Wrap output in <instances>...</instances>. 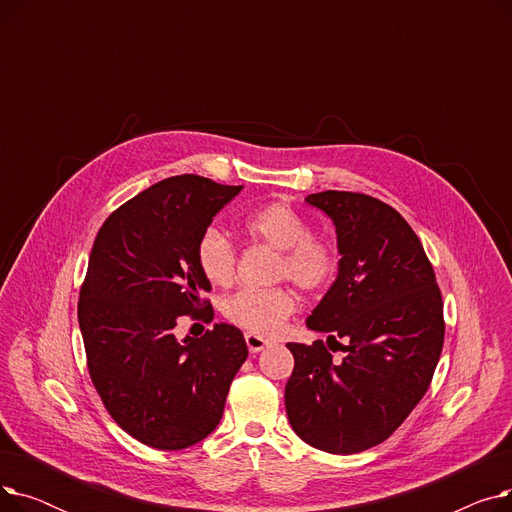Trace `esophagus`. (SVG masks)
<instances>
[{"instance_id":"34e87169","label":"esophagus","mask_w":512,"mask_h":512,"mask_svg":"<svg viewBox=\"0 0 512 512\" xmlns=\"http://www.w3.org/2000/svg\"><path fill=\"white\" fill-rule=\"evenodd\" d=\"M245 340H247V346H249L251 353H261L263 348L267 346V340L261 338V336H255V334H247Z\"/></svg>"}]
</instances>
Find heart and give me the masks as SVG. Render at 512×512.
Here are the masks:
<instances>
[{
    "instance_id": "obj_1",
    "label": "heart",
    "mask_w": 512,
    "mask_h": 512,
    "mask_svg": "<svg viewBox=\"0 0 512 512\" xmlns=\"http://www.w3.org/2000/svg\"><path fill=\"white\" fill-rule=\"evenodd\" d=\"M245 232L261 245L278 251L272 280H288L303 292H319L338 274V249L326 238L311 236V226L286 203H270L251 213ZM197 265L215 286H228L236 274V251L220 230H207L197 242ZM297 309V299L284 286L238 290L222 303L230 324L255 336L276 334Z\"/></svg>"
}]
</instances>
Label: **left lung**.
Masks as SVG:
<instances>
[{
    "instance_id": "8db88e82",
    "label": "left lung",
    "mask_w": 512,
    "mask_h": 512,
    "mask_svg": "<svg viewBox=\"0 0 512 512\" xmlns=\"http://www.w3.org/2000/svg\"><path fill=\"white\" fill-rule=\"evenodd\" d=\"M338 236V278L307 317L324 340L288 342L294 369L284 402L294 432L332 454L388 440L432 384L444 344V305L421 240L402 215L363 193L305 199Z\"/></svg>"
}]
</instances>
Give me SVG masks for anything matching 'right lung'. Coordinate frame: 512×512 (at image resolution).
I'll list each match as a JSON object with an SVG mask.
<instances>
[{"label":"right lung","mask_w":512,"mask_h":512,"mask_svg":"<svg viewBox=\"0 0 512 512\" xmlns=\"http://www.w3.org/2000/svg\"><path fill=\"white\" fill-rule=\"evenodd\" d=\"M242 186L182 174L120 205L99 228L78 299L91 382L107 413L139 442L180 450L218 427L249 348L215 324L176 338L180 317H213L197 242Z\"/></svg>","instance_id":"1"}]
</instances>
